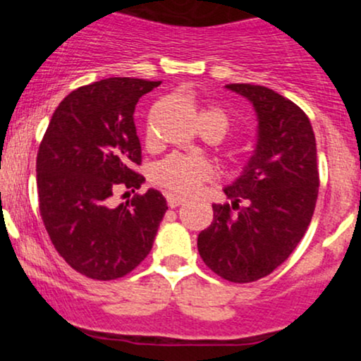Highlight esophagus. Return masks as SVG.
Segmentation results:
<instances>
[{"label": "esophagus", "instance_id": "1", "mask_svg": "<svg viewBox=\"0 0 361 361\" xmlns=\"http://www.w3.org/2000/svg\"><path fill=\"white\" fill-rule=\"evenodd\" d=\"M166 200H168V205L171 207V209H176V207H180V205L185 204L186 198L178 197V195H175V193H168L166 195Z\"/></svg>", "mask_w": 361, "mask_h": 361}]
</instances>
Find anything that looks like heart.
Returning a JSON list of instances; mask_svg holds the SVG:
<instances>
[{
	"label": "heart",
	"instance_id": "1",
	"mask_svg": "<svg viewBox=\"0 0 361 361\" xmlns=\"http://www.w3.org/2000/svg\"><path fill=\"white\" fill-rule=\"evenodd\" d=\"M200 117L219 118L227 128V117L221 109L210 106L202 111ZM212 176V166L204 159H195L181 154H171L156 164L152 178L157 185L180 195L193 193L204 181Z\"/></svg>",
	"mask_w": 361,
	"mask_h": 361
}]
</instances>
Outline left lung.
<instances>
[{"label": "left lung", "instance_id": "8db88e82", "mask_svg": "<svg viewBox=\"0 0 361 361\" xmlns=\"http://www.w3.org/2000/svg\"><path fill=\"white\" fill-rule=\"evenodd\" d=\"M255 106L258 135L241 176L224 188L231 204H214V221L198 234L207 267L234 283L279 268L307 231L316 209V137L293 102L258 85H227Z\"/></svg>", "mask_w": 361, "mask_h": 361}]
</instances>
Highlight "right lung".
I'll list each match as a JSON object with an SVG mask.
<instances>
[{
  "mask_svg": "<svg viewBox=\"0 0 361 361\" xmlns=\"http://www.w3.org/2000/svg\"><path fill=\"white\" fill-rule=\"evenodd\" d=\"M161 81L109 78L74 90L54 111L37 154L40 215L69 267L93 280H115L151 251L166 214L154 188L110 207L118 186L140 188L139 98ZM134 192V190H132Z\"/></svg>",
  "mask_w": 361,
  "mask_h": 361,
  "instance_id": "obj_1",
  "label": "right lung"
}]
</instances>
